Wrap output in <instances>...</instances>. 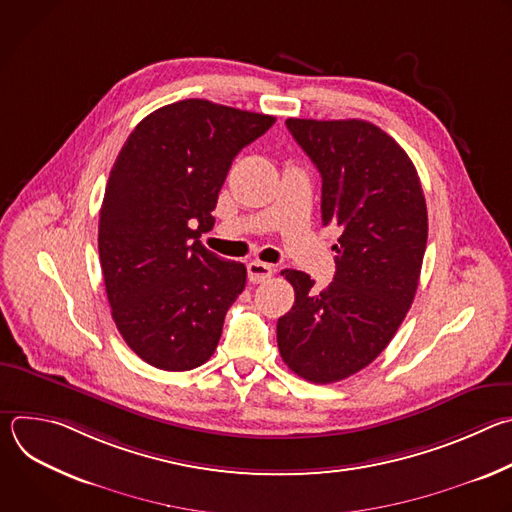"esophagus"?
<instances>
[{
	"mask_svg": "<svg viewBox=\"0 0 512 512\" xmlns=\"http://www.w3.org/2000/svg\"><path fill=\"white\" fill-rule=\"evenodd\" d=\"M247 273H249V281L253 283H261L265 279H269L273 275V267L269 263H263V261H251L247 265Z\"/></svg>",
	"mask_w": 512,
	"mask_h": 512,
	"instance_id": "obj_1",
	"label": "esophagus"
}]
</instances>
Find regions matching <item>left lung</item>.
<instances>
[{
  "label": "left lung",
  "mask_w": 512,
  "mask_h": 512,
  "mask_svg": "<svg viewBox=\"0 0 512 512\" xmlns=\"http://www.w3.org/2000/svg\"><path fill=\"white\" fill-rule=\"evenodd\" d=\"M322 176V225L340 229L334 281L314 287L285 269L296 304L277 320V346L298 377L342 381L387 348L413 304L427 245V208L401 145L362 119H287Z\"/></svg>",
  "instance_id": "obj_1"
}]
</instances>
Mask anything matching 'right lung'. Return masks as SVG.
<instances>
[{"instance_id": "add662e5", "label": "right lung", "mask_w": 512, "mask_h": 512, "mask_svg": "<svg viewBox=\"0 0 512 512\" xmlns=\"http://www.w3.org/2000/svg\"><path fill=\"white\" fill-rule=\"evenodd\" d=\"M275 117L186 99L141 119L111 168L99 257L115 326L162 371H192L221 340L247 269L198 239L235 156Z\"/></svg>"}]
</instances>
